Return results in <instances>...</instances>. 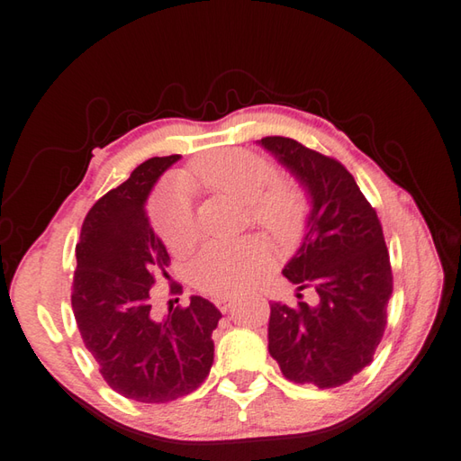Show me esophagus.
Instances as JSON below:
<instances>
[{
    "label": "esophagus",
    "mask_w": 461,
    "mask_h": 461,
    "mask_svg": "<svg viewBox=\"0 0 461 461\" xmlns=\"http://www.w3.org/2000/svg\"><path fill=\"white\" fill-rule=\"evenodd\" d=\"M214 305L219 307L222 312H229L234 307V299L232 297H216Z\"/></svg>",
    "instance_id": "1"
}]
</instances>
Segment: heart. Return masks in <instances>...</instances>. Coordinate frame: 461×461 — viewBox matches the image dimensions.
<instances>
[{
	"label": "heart",
	"instance_id": "obj_1",
	"mask_svg": "<svg viewBox=\"0 0 461 461\" xmlns=\"http://www.w3.org/2000/svg\"><path fill=\"white\" fill-rule=\"evenodd\" d=\"M196 182L206 190L234 198L247 208L250 222L279 242L299 237L307 206L301 190L275 182L276 172L263 156L230 149L206 154L193 164ZM152 224L170 250L180 253L196 239L193 208L185 193L172 190L156 198ZM271 249L260 239L211 242L190 267L193 283L211 294H237L253 286L271 268Z\"/></svg>",
	"mask_w": 461,
	"mask_h": 461
}]
</instances>
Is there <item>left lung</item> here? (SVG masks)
<instances>
[{
	"instance_id": "8db88e82",
	"label": "left lung",
	"mask_w": 461,
	"mask_h": 461,
	"mask_svg": "<svg viewBox=\"0 0 461 461\" xmlns=\"http://www.w3.org/2000/svg\"><path fill=\"white\" fill-rule=\"evenodd\" d=\"M258 144L309 201L301 247L283 268L299 303H271L268 353L294 384L339 387L369 366L385 331L393 275L384 230L341 162L293 138L267 136ZM303 288L318 293L315 306L300 301Z\"/></svg>"
}]
</instances>
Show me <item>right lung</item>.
<instances>
[{"instance_id":"right-lung-1","label":"right lung","mask_w":461,"mask_h":461,"mask_svg":"<svg viewBox=\"0 0 461 461\" xmlns=\"http://www.w3.org/2000/svg\"><path fill=\"white\" fill-rule=\"evenodd\" d=\"M178 160L180 154L154 156L134 168L90 208L76 245L72 309L86 349L116 393L142 403L175 402L201 387L222 317L196 294L164 317L152 311L154 275H167L170 257L150 227L146 201Z\"/></svg>"}]
</instances>
